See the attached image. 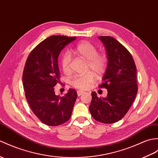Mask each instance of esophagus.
<instances>
[{
	"instance_id": "34e87169",
	"label": "esophagus",
	"mask_w": 158,
	"mask_h": 158,
	"mask_svg": "<svg viewBox=\"0 0 158 158\" xmlns=\"http://www.w3.org/2000/svg\"><path fill=\"white\" fill-rule=\"evenodd\" d=\"M77 93L78 96H81L82 94H84V91H81V90H79V91H77Z\"/></svg>"
}]
</instances>
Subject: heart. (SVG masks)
I'll return each mask as SVG.
<instances>
[{"label": "heart", "mask_w": 158, "mask_h": 158, "mask_svg": "<svg viewBox=\"0 0 158 158\" xmlns=\"http://www.w3.org/2000/svg\"><path fill=\"white\" fill-rule=\"evenodd\" d=\"M75 53L87 60V70L91 71L81 75H76L71 78L70 84L79 89H87L95 80V75L101 76L106 72L108 66V58L103 53L98 52L97 47L88 41L79 42L75 48ZM71 56L68 52L62 55L60 64L66 74L70 73Z\"/></svg>", "instance_id": "obj_1"}]
</instances>
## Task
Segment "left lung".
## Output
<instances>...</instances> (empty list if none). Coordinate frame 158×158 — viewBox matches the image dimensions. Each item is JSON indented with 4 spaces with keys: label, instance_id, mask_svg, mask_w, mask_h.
<instances>
[{
    "label": "left lung",
    "instance_id": "obj_1",
    "mask_svg": "<svg viewBox=\"0 0 158 158\" xmlns=\"http://www.w3.org/2000/svg\"><path fill=\"white\" fill-rule=\"evenodd\" d=\"M106 50L108 66L99 87L108 89L106 98L91 93L89 111L93 118L106 124L122 119L136 97L137 68L133 56L125 47L110 36H100Z\"/></svg>",
    "mask_w": 158,
    "mask_h": 158
}]
</instances>
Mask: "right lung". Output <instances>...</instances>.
Returning a JSON list of instances; mask_svg holds the SVG:
<instances>
[{"instance_id":"obj_1","label":"right lung","mask_w":158,"mask_h":158,"mask_svg":"<svg viewBox=\"0 0 158 158\" xmlns=\"http://www.w3.org/2000/svg\"><path fill=\"white\" fill-rule=\"evenodd\" d=\"M76 37L52 35L29 54L23 73L25 95L34 114L48 126H58L71 118L77 94L69 89L64 96L55 95L60 81L58 58L61 50Z\"/></svg>"}]
</instances>
